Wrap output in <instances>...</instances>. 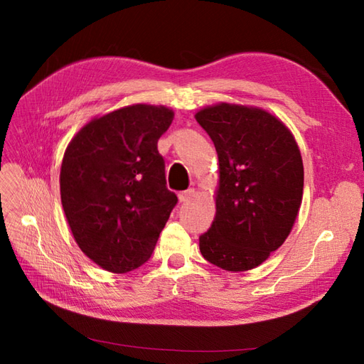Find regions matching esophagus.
<instances>
[{
  "label": "esophagus",
  "instance_id": "esophagus-1",
  "mask_svg": "<svg viewBox=\"0 0 364 364\" xmlns=\"http://www.w3.org/2000/svg\"><path fill=\"white\" fill-rule=\"evenodd\" d=\"M194 197H196V189L194 188H191L188 191H183V192H180V194H178V198H180L181 203H188Z\"/></svg>",
  "mask_w": 364,
  "mask_h": 364
}]
</instances>
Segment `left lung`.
I'll return each mask as SVG.
<instances>
[{
    "instance_id": "1",
    "label": "left lung",
    "mask_w": 364,
    "mask_h": 364,
    "mask_svg": "<svg viewBox=\"0 0 364 364\" xmlns=\"http://www.w3.org/2000/svg\"><path fill=\"white\" fill-rule=\"evenodd\" d=\"M219 156L211 228L200 252L230 272L264 262L291 233L304 194V162L284 123L264 109L220 103L196 114Z\"/></svg>"
}]
</instances>
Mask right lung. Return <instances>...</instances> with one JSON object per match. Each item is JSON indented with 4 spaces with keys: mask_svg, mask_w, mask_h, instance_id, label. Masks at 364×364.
<instances>
[{
    "mask_svg": "<svg viewBox=\"0 0 364 364\" xmlns=\"http://www.w3.org/2000/svg\"><path fill=\"white\" fill-rule=\"evenodd\" d=\"M173 111L133 105L90 120L68 144L60 202L76 244L114 274L150 259L178 198L166 186L158 139Z\"/></svg>",
    "mask_w": 364,
    "mask_h": 364,
    "instance_id": "1",
    "label": "right lung"
}]
</instances>
